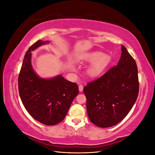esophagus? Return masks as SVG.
I'll list each match as a JSON object with an SVG mask.
<instances>
[{"mask_svg": "<svg viewBox=\"0 0 155 155\" xmlns=\"http://www.w3.org/2000/svg\"><path fill=\"white\" fill-rule=\"evenodd\" d=\"M83 90V85H79V92H82Z\"/></svg>", "mask_w": 155, "mask_h": 155, "instance_id": "34e87169", "label": "esophagus"}]
</instances>
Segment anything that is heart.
Wrapping results in <instances>:
<instances>
[{
	"instance_id": "b5f03b06",
	"label": "heart",
	"mask_w": 155,
	"mask_h": 155,
	"mask_svg": "<svg viewBox=\"0 0 155 155\" xmlns=\"http://www.w3.org/2000/svg\"><path fill=\"white\" fill-rule=\"evenodd\" d=\"M82 59L93 63L88 69V74L92 77L97 76L101 74L104 71L110 61L109 55H104L101 51H94L87 54L84 55Z\"/></svg>"
}]
</instances>
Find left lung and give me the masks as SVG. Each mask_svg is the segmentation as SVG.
<instances>
[{"label": "left lung", "mask_w": 155, "mask_h": 155, "mask_svg": "<svg viewBox=\"0 0 155 155\" xmlns=\"http://www.w3.org/2000/svg\"><path fill=\"white\" fill-rule=\"evenodd\" d=\"M117 65L83 88L91 122L102 128L118 124L132 109L139 92L137 63L124 45Z\"/></svg>", "instance_id": "obj_1"}]
</instances>
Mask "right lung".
I'll list each match as a JSON object with an SVG mask.
<instances>
[{
  "mask_svg": "<svg viewBox=\"0 0 155 155\" xmlns=\"http://www.w3.org/2000/svg\"><path fill=\"white\" fill-rule=\"evenodd\" d=\"M48 41H37L25 55L18 78L21 101L28 113L37 121L54 125L66 116L74 97L79 93L77 83L58 76L50 79L40 78L31 64V51Z\"/></svg>",
  "mask_w": 155,
  "mask_h": 155,
  "instance_id": "1",
  "label": "right lung"
}]
</instances>
